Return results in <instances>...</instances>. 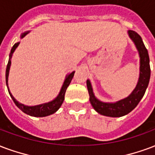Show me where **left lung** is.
Segmentation results:
<instances>
[{"label":"left lung","mask_w":155,"mask_h":155,"mask_svg":"<svg viewBox=\"0 0 155 155\" xmlns=\"http://www.w3.org/2000/svg\"><path fill=\"white\" fill-rule=\"evenodd\" d=\"M129 36L133 42H135L136 48L138 49L139 54L140 57V78L136 89L133 90L131 94L127 98L120 100L114 104H107L98 100L93 94L92 87L89 81H87V88L89 91V101L92 104L93 107L96 112L101 115L119 117L130 113L136 107L140 101L141 100L147 89L148 84L150 78V57L148 51L145 48L141 37L136 32L132 30L128 31Z\"/></svg>","instance_id":"left-lung-1"}]
</instances>
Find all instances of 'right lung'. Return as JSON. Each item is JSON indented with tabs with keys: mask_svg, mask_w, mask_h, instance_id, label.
I'll return each instance as SVG.
<instances>
[{
	"mask_svg": "<svg viewBox=\"0 0 155 155\" xmlns=\"http://www.w3.org/2000/svg\"><path fill=\"white\" fill-rule=\"evenodd\" d=\"M28 32H26V33H24L22 34L23 37H25L26 34H28ZM19 44V42H16L15 45L12 47V48H11V51H10V57H9V61H8L7 66H6V71H5V81H6V85L8 86V75H9V71H10V59H11V57H12V53L14 52V51L15 50L18 45ZM74 71L71 72V74H69L67 76H66V80L64 81V84H63L62 88L61 89V92L59 94V95L57 96V98H55L54 100L51 101V102H49V103H47V104H40V105H37V106H25L24 104H20L19 103L18 101H16V99L14 98L13 95L11 94L10 92V90H9V88H8V91H9V94H10V97L12 98L13 99L14 103L18 107H19V109L23 111L24 113H26V114H28V115L33 116V117H46V116H48L51 115L52 113H54L57 112V110L60 108V107L61 106V104H62L63 101H64V98H65V94H66V89H67V87L69 86V84L71 83V81L72 78L74 76Z\"/></svg>",
	"mask_w": 155,
	"mask_h": 155,
	"instance_id": "1",
	"label": "right lung"
}]
</instances>
